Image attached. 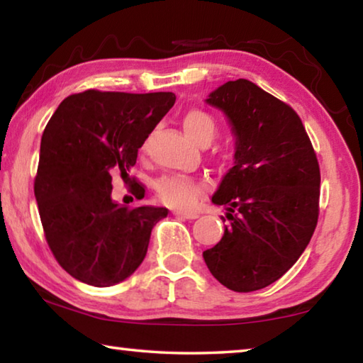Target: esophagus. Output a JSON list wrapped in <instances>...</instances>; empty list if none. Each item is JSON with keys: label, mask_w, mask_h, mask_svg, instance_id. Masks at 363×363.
Masks as SVG:
<instances>
[{"label": "esophagus", "mask_w": 363, "mask_h": 363, "mask_svg": "<svg viewBox=\"0 0 363 363\" xmlns=\"http://www.w3.org/2000/svg\"><path fill=\"white\" fill-rule=\"evenodd\" d=\"M175 216L183 217V218H198L199 213L193 212V211H174Z\"/></svg>", "instance_id": "esophagus-1"}]
</instances>
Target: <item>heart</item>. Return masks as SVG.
Masks as SVG:
<instances>
[{"label":"heart","instance_id":"heart-1","mask_svg":"<svg viewBox=\"0 0 363 363\" xmlns=\"http://www.w3.org/2000/svg\"><path fill=\"white\" fill-rule=\"evenodd\" d=\"M183 128L194 141L204 143L213 138L217 123L209 112L193 108L183 116ZM156 191L165 204L178 209H188L203 194L204 185L183 175H165L156 182Z\"/></svg>","mask_w":363,"mask_h":363}]
</instances>
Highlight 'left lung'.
I'll return each mask as SVG.
<instances>
[{
  "label": "left lung",
  "mask_w": 363,
  "mask_h": 363,
  "mask_svg": "<svg viewBox=\"0 0 363 363\" xmlns=\"http://www.w3.org/2000/svg\"><path fill=\"white\" fill-rule=\"evenodd\" d=\"M206 101L230 118L236 152L212 196L230 223L203 257L223 286L251 293L280 280L311 241L320 165L298 112L255 83L227 82Z\"/></svg>",
  "instance_id": "left-lung-1"
}]
</instances>
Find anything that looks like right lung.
<instances>
[{
  "instance_id": "right-lung-1",
  "label": "right lung",
  "mask_w": 363,
  "mask_h": 363,
  "mask_svg": "<svg viewBox=\"0 0 363 363\" xmlns=\"http://www.w3.org/2000/svg\"><path fill=\"white\" fill-rule=\"evenodd\" d=\"M175 103L174 93L86 90L65 98L41 136L35 198L62 269L91 286H114L141 265L165 207L112 201V172L128 175L138 150ZM135 182V178H133ZM136 182L132 194L145 198Z\"/></svg>"
}]
</instances>
